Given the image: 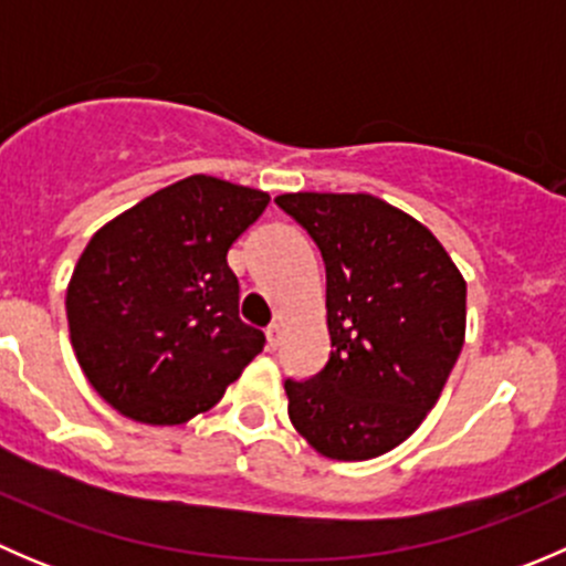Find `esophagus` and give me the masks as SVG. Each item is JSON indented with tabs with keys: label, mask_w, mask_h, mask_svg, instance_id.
Segmentation results:
<instances>
[{
	"label": "esophagus",
	"mask_w": 566,
	"mask_h": 566,
	"mask_svg": "<svg viewBox=\"0 0 566 566\" xmlns=\"http://www.w3.org/2000/svg\"><path fill=\"white\" fill-rule=\"evenodd\" d=\"M265 339H268V347H271V350H276L279 342H282V325H279V323L268 325V328H265Z\"/></svg>",
	"instance_id": "1"
}]
</instances>
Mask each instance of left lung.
<instances>
[{
    "instance_id": "obj_1",
    "label": "left lung",
    "mask_w": 566,
    "mask_h": 566,
    "mask_svg": "<svg viewBox=\"0 0 566 566\" xmlns=\"http://www.w3.org/2000/svg\"><path fill=\"white\" fill-rule=\"evenodd\" d=\"M325 262L328 364L284 380L301 438L328 460L391 452L441 397L465 342V279L421 221L373 193L276 197Z\"/></svg>"
}]
</instances>
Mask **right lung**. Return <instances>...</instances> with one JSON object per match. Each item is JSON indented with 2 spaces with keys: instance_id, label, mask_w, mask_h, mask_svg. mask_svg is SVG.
I'll return each instance as SVG.
<instances>
[{
  "instance_id": "1",
  "label": "right lung",
  "mask_w": 566,
  "mask_h": 566,
  "mask_svg": "<svg viewBox=\"0 0 566 566\" xmlns=\"http://www.w3.org/2000/svg\"><path fill=\"white\" fill-rule=\"evenodd\" d=\"M268 202L256 188L191 175L90 238L67 282V328L78 367L114 410L186 424L262 350V331L238 317L227 251Z\"/></svg>"
}]
</instances>
